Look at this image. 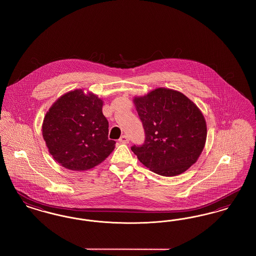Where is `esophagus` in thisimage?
Instances as JSON below:
<instances>
[{"instance_id":"obj_1","label":"esophagus","mask_w":256,"mask_h":256,"mask_svg":"<svg viewBox=\"0 0 256 256\" xmlns=\"http://www.w3.org/2000/svg\"><path fill=\"white\" fill-rule=\"evenodd\" d=\"M119 141L122 144H128L130 142V137L128 135H122V137L119 139Z\"/></svg>"}]
</instances>
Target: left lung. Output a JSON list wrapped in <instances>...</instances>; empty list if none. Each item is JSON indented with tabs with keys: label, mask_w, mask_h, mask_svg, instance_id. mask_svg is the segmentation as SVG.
Segmentation results:
<instances>
[{
	"label": "left lung",
	"mask_w": 256,
	"mask_h": 256,
	"mask_svg": "<svg viewBox=\"0 0 256 256\" xmlns=\"http://www.w3.org/2000/svg\"><path fill=\"white\" fill-rule=\"evenodd\" d=\"M146 134L142 146H132L150 170L174 176L188 170L206 145V122L195 104L182 92L160 87L134 97Z\"/></svg>",
	"instance_id": "1"
}]
</instances>
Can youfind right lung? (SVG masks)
Masks as SVG:
<instances>
[{
    "mask_svg": "<svg viewBox=\"0 0 256 256\" xmlns=\"http://www.w3.org/2000/svg\"><path fill=\"white\" fill-rule=\"evenodd\" d=\"M104 100L92 92L74 89L58 98L46 113L42 135L50 156L62 167L90 170L115 148L108 139Z\"/></svg>",
    "mask_w": 256,
    "mask_h": 256,
    "instance_id": "obj_1",
    "label": "right lung"
}]
</instances>
